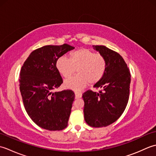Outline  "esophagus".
<instances>
[{
    "label": "esophagus",
    "mask_w": 156,
    "mask_h": 156,
    "mask_svg": "<svg viewBox=\"0 0 156 156\" xmlns=\"http://www.w3.org/2000/svg\"><path fill=\"white\" fill-rule=\"evenodd\" d=\"M75 96H76V98H81L82 96V92H75Z\"/></svg>",
    "instance_id": "esophagus-1"
}]
</instances>
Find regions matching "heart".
Returning <instances> with one entry per match:
<instances>
[{"mask_svg": "<svg viewBox=\"0 0 156 156\" xmlns=\"http://www.w3.org/2000/svg\"><path fill=\"white\" fill-rule=\"evenodd\" d=\"M106 67L103 55L87 48L78 49L69 54V59L62 56L56 62V68L64 78L74 74L76 68L78 74L64 82L66 87L74 90L83 88L88 83H98L103 77Z\"/></svg>", "mask_w": 156, "mask_h": 156, "instance_id": "obj_1", "label": "heart"}]
</instances>
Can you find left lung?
I'll return each mask as SVG.
<instances>
[{
	"mask_svg": "<svg viewBox=\"0 0 156 156\" xmlns=\"http://www.w3.org/2000/svg\"><path fill=\"white\" fill-rule=\"evenodd\" d=\"M93 47L104 56L107 67L103 77L94 85L99 92L88 90L82 94L84 116L88 125L102 127L115 122L124 112L129 101L131 74L117 52L104 45Z\"/></svg>",
	"mask_w": 156,
	"mask_h": 156,
	"instance_id": "8db88e82",
	"label": "left lung"
}]
</instances>
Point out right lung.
Masks as SVG:
<instances>
[{
	"label": "right lung",
	"instance_id": "add662e5",
	"mask_svg": "<svg viewBox=\"0 0 156 156\" xmlns=\"http://www.w3.org/2000/svg\"><path fill=\"white\" fill-rule=\"evenodd\" d=\"M73 49L66 44L38 48L31 53L20 72V91L25 110L36 125L47 130L60 131L68 126L74 92L54 90L63 83L56 62Z\"/></svg>",
	"mask_w": 156,
	"mask_h": 156
}]
</instances>
